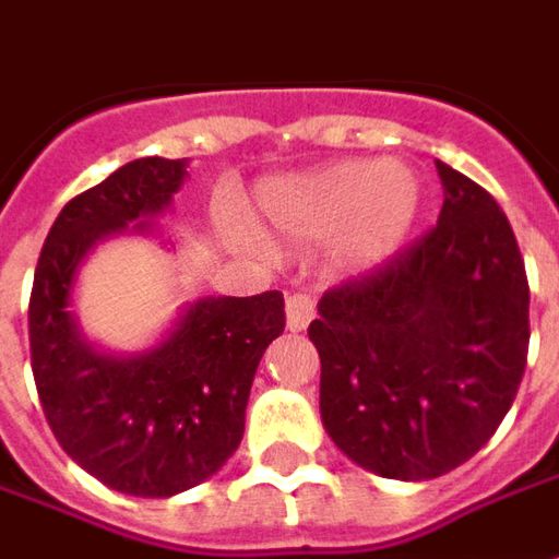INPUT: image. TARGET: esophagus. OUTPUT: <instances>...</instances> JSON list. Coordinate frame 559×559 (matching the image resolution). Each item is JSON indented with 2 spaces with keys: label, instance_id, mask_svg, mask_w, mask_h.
Instances as JSON below:
<instances>
[{
  "label": "esophagus",
  "instance_id": "esophagus-1",
  "mask_svg": "<svg viewBox=\"0 0 559 559\" xmlns=\"http://www.w3.org/2000/svg\"><path fill=\"white\" fill-rule=\"evenodd\" d=\"M314 318V299L308 293H293L287 296V330L290 333H302Z\"/></svg>",
  "mask_w": 559,
  "mask_h": 559
}]
</instances>
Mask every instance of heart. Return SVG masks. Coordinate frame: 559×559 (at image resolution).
Wrapping results in <instances>:
<instances>
[{
  "mask_svg": "<svg viewBox=\"0 0 559 559\" xmlns=\"http://www.w3.org/2000/svg\"><path fill=\"white\" fill-rule=\"evenodd\" d=\"M424 185L405 163H335L284 178L260 193V212L290 239H333L335 266L372 272L390 263L415 233Z\"/></svg>",
  "mask_w": 559,
  "mask_h": 559,
  "instance_id": "heart-1",
  "label": "heart"
}]
</instances>
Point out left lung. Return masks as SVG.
<instances>
[{
    "instance_id": "left-lung-1",
    "label": "left lung",
    "mask_w": 559,
    "mask_h": 559,
    "mask_svg": "<svg viewBox=\"0 0 559 559\" xmlns=\"http://www.w3.org/2000/svg\"><path fill=\"white\" fill-rule=\"evenodd\" d=\"M436 229L323 293L320 420L357 466L429 481L478 454L518 396L530 347L524 257L497 199L442 159Z\"/></svg>"
}]
</instances>
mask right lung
<instances>
[{
    "instance_id": "add662e5",
    "label": "right lung",
    "mask_w": 559,
    "mask_h": 559,
    "mask_svg": "<svg viewBox=\"0 0 559 559\" xmlns=\"http://www.w3.org/2000/svg\"><path fill=\"white\" fill-rule=\"evenodd\" d=\"M187 159L142 157L75 197L50 226L29 299L38 400L62 451L127 497H175L236 454L253 374L284 333V296H205L157 345L105 354L72 314L78 269L99 241L157 233Z\"/></svg>"
}]
</instances>
